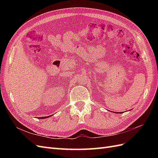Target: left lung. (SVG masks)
<instances>
[{
    "instance_id": "obj_1",
    "label": "left lung",
    "mask_w": 158,
    "mask_h": 158,
    "mask_svg": "<svg viewBox=\"0 0 158 158\" xmlns=\"http://www.w3.org/2000/svg\"><path fill=\"white\" fill-rule=\"evenodd\" d=\"M121 113V112H120V113Z\"/></svg>"
}]
</instances>
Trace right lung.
<instances>
[{
  "instance_id": "right-lung-1",
  "label": "right lung",
  "mask_w": 158,
  "mask_h": 158,
  "mask_svg": "<svg viewBox=\"0 0 158 158\" xmlns=\"http://www.w3.org/2000/svg\"><path fill=\"white\" fill-rule=\"evenodd\" d=\"M50 116H48V117H40L41 118H48V117H49Z\"/></svg>"
}]
</instances>
